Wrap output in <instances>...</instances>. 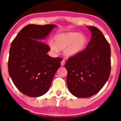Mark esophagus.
Listing matches in <instances>:
<instances>
[{"label":"esophagus","instance_id":"34e87169","mask_svg":"<svg viewBox=\"0 0 121 121\" xmlns=\"http://www.w3.org/2000/svg\"><path fill=\"white\" fill-rule=\"evenodd\" d=\"M65 61L64 60H62L61 61V63H60L61 66H64V65H65Z\"/></svg>","mask_w":121,"mask_h":121}]
</instances>
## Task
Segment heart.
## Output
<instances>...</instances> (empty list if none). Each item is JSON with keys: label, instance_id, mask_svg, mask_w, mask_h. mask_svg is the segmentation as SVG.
Returning a JSON list of instances; mask_svg holds the SVG:
<instances>
[{"label": "heart", "instance_id": "b5f03b06", "mask_svg": "<svg viewBox=\"0 0 121 121\" xmlns=\"http://www.w3.org/2000/svg\"><path fill=\"white\" fill-rule=\"evenodd\" d=\"M89 42L88 37L79 32H68L59 34L54 37V44L51 48L54 51L64 50L67 57H73L82 53Z\"/></svg>", "mask_w": 121, "mask_h": 121}]
</instances>
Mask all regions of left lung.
<instances>
[{
	"label": "left lung",
	"instance_id": "8db88e82",
	"mask_svg": "<svg viewBox=\"0 0 121 121\" xmlns=\"http://www.w3.org/2000/svg\"><path fill=\"white\" fill-rule=\"evenodd\" d=\"M88 28L91 38L86 49L77 56L69 57L65 64L68 90L77 98H88L96 94L110 74V44L98 28Z\"/></svg>",
	"mask_w": 121,
	"mask_h": 121
}]
</instances>
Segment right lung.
I'll list each match as a JSON object with an SVG mask.
<instances>
[{"label": "right lung", "mask_w": 121, "mask_h": 121, "mask_svg": "<svg viewBox=\"0 0 121 121\" xmlns=\"http://www.w3.org/2000/svg\"><path fill=\"white\" fill-rule=\"evenodd\" d=\"M56 25H28L11 44L8 68L9 76L21 93L39 97L47 92L62 59L52 57L42 40Z\"/></svg>", "instance_id": "add662e5"}]
</instances>
